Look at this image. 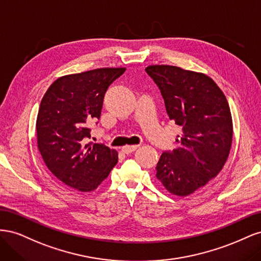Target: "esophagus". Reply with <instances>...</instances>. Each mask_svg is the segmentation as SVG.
<instances>
[{"label": "esophagus", "mask_w": 261, "mask_h": 261, "mask_svg": "<svg viewBox=\"0 0 261 261\" xmlns=\"http://www.w3.org/2000/svg\"><path fill=\"white\" fill-rule=\"evenodd\" d=\"M138 146L137 145H134V146H125L122 148V152L125 153V154H128V153H132L135 151V150H137Z\"/></svg>", "instance_id": "obj_1"}]
</instances>
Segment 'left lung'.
<instances>
[{
	"mask_svg": "<svg viewBox=\"0 0 261 261\" xmlns=\"http://www.w3.org/2000/svg\"><path fill=\"white\" fill-rule=\"evenodd\" d=\"M146 72L159 87L170 120L181 129L179 146L161 154L155 176L169 193L185 197L224 167L233 137L230 107L206 74L172 65H149Z\"/></svg>",
	"mask_w": 261,
	"mask_h": 261,
	"instance_id": "1",
	"label": "left lung"
}]
</instances>
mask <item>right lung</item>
<instances>
[{
  "label": "right lung",
  "mask_w": 261,
  "mask_h": 261,
  "mask_svg": "<svg viewBox=\"0 0 261 261\" xmlns=\"http://www.w3.org/2000/svg\"><path fill=\"white\" fill-rule=\"evenodd\" d=\"M125 67H105L58 78L44 93L37 116V145L52 174L67 187L96 189L117 163V151L85 144L89 124L100 118L109 86Z\"/></svg>",
  "instance_id": "1"
}]
</instances>
